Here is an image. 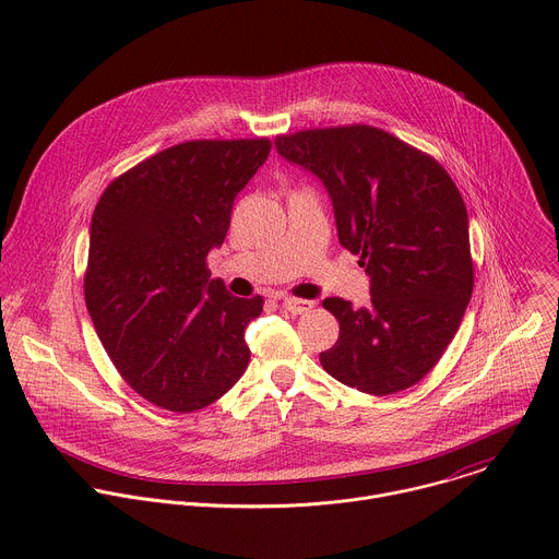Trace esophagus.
<instances>
[{
    "label": "esophagus",
    "instance_id": "obj_1",
    "mask_svg": "<svg viewBox=\"0 0 559 559\" xmlns=\"http://www.w3.org/2000/svg\"><path fill=\"white\" fill-rule=\"evenodd\" d=\"M283 307H285L289 313L298 316V313H307V311H311V309H313V300H307V298H294V296H285V298H283Z\"/></svg>",
    "mask_w": 559,
    "mask_h": 559
}]
</instances>
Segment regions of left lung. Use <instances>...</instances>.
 <instances>
[{
  "instance_id": "8db88e82",
  "label": "left lung",
  "mask_w": 559,
  "mask_h": 559,
  "mask_svg": "<svg viewBox=\"0 0 559 559\" xmlns=\"http://www.w3.org/2000/svg\"><path fill=\"white\" fill-rule=\"evenodd\" d=\"M330 192L338 241L369 276L371 302L325 298L341 325L323 369L371 395L423 380L453 341L473 292L464 201L433 156L373 126L276 136Z\"/></svg>"
}]
</instances>
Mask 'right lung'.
I'll use <instances>...</instances> for the list:
<instances>
[{
    "label": "right lung",
    "instance_id": "1",
    "mask_svg": "<svg viewBox=\"0 0 559 559\" xmlns=\"http://www.w3.org/2000/svg\"><path fill=\"white\" fill-rule=\"evenodd\" d=\"M270 150L265 136L186 141L117 177L95 207L86 307L121 378L156 407L199 412L248 369L263 298L231 296L205 261Z\"/></svg>",
    "mask_w": 559,
    "mask_h": 559
}]
</instances>
